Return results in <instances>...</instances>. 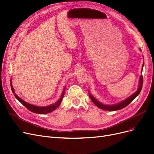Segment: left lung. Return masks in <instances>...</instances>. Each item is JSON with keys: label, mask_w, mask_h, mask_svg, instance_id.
I'll return each instance as SVG.
<instances>
[{"label": "left lung", "mask_w": 154, "mask_h": 154, "mask_svg": "<svg viewBox=\"0 0 154 154\" xmlns=\"http://www.w3.org/2000/svg\"><path fill=\"white\" fill-rule=\"evenodd\" d=\"M141 72H142V71H141ZM143 76H142V75H141L140 76V78L139 88H138V89L136 91V92L134 93L133 94H132L131 96H130V97H129L126 100H124L123 101L121 102V103H119L117 105H105L101 103L100 102H99L98 101L96 100L93 96H91V94H89V97H90L91 100L93 101V103L95 104V105H96L98 107H99L100 109H103V110H109V111H115V110H121V109H123V108L128 106L131 103V102L136 97V96H137L140 94V93L141 92V89H142V86H143Z\"/></svg>", "instance_id": "left-lung-1"}]
</instances>
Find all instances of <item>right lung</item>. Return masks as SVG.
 <instances>
[{
	"label": "right lung",
	"mask_w": 154,
	"mask_h": 154,
	"mask_svg": "<svg viewBox=\"0 0 154 154\" xmlns=\"http://www.w3.org/2000/svg\"><path fill=\"white\" fill-rule=\"evenodd\" d=\"M11 90H12L13 93H14V89L13 88V86H12V84H11ZM65 88H64L63 91V93H62V94L61 96L60 100L54 104L51 105L47 106H37L33 105L30 103H26V101L21 99L19 96H18L16 94H14V96H15L16 98L18 100H19V101L21 102V103L28 110H29L30 111H31L33 113H41V114H44V113H48L54 111L55 109H56L57 108L60 106V105L61 103L62 99H63V96L65 94Z\"/></svg>",
	"instance_id": "right-lung-1"
}]
</instances>
